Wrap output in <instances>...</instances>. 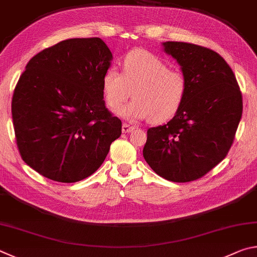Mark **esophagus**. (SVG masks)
<instances>
[{
	"label": "esophagus",
	"instance_id": "esophagus-1",
	"mask_svg": "<svg viewBox=\"0 0 257 257\" xmlns=\"http://www.w3.org/2000/svg\"><path fill=\"white\" fill-rule=\"evenodd\" d=\"M134 128H136V127H134V126H131L130 124H126V123H124L123 125H121V131H123L124 133L132 132Z\"/></svg>",
	"mask_w": 257,
	"mask_h": 257
}]
</instances>
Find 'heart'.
I'll use <instances>...</instances> for the list:
<instances>
[{"label":"heart","instance_id":"b5f03b06","mask_svg":"<svg viewBox=\"0 0 257 257\" xmlns=\"http://www.w3.org/2000/svg\"><path fill=\"white\" fill-rule=\"evenodd\" d=\"M107 105L117 109L133 94L134 99L118 114L123 118L150 124L173 119L186 101L190 83L185 73L146 49H133L121 62V73L115 67L106 70L101 80ZM134 93H132V91Z\"/></svg>","mask_w":257,"mask_h":257}]
</instances>
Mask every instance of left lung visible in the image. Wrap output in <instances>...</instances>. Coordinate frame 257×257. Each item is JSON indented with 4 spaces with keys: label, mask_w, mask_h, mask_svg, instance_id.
<instances>
[{
    "label": "left lung",
    "mask_w": 257,
    "mask_h": 257,
    "mask_svg": "<svg viewBox=\"0 0 257 257\" xmlns=\"http://www.w3.org/2000/svg\"><path fill=\"white\" fill-rule=\"evenodd\" d=\"M190 83L181 111L148 130L143 157L156 174L175 183L196 181L226 158L242 114V96L231 67L217 52L166 42Z\"/></svg>",
    "instance_id": "1"
}]
</instances>
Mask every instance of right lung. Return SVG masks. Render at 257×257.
Returning a JSON list of instances; mask_svg holds the SVG:
<instances>
[{
  "mask_svg": "<svg viewBox=\"0 0 257 257\" xmlns=\"http://www.w3.org/2000/svg\"><path fill=\"white\" fill-rule=\"evenodd\" d=\"M111 52L100 38H72L28 62L13 91L18 150L44 177L75 183L100 167L121 121L103 101Z\"/></svg>",
  "mask_w": 257,
  "mask_h": 257,
  "instance_id": "1",
  "label": "right lung"
}]
</instances>
